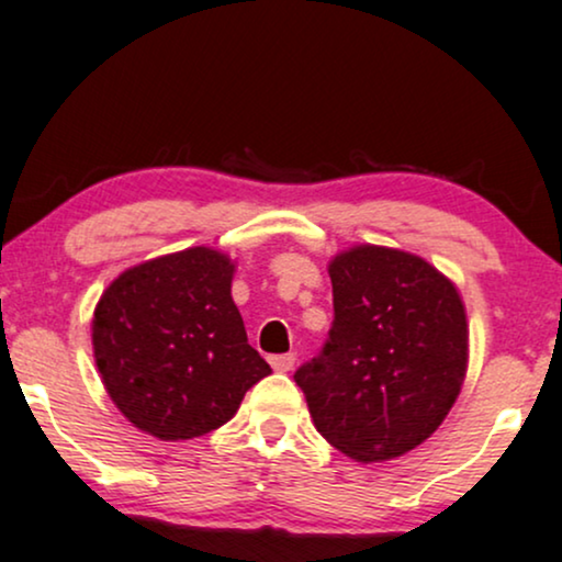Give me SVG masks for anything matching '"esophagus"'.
I'll return each mask as SVG.
<instances>
[{
	"label": "esophagus",
	"mask_w": 562,
	"mask_h": 562,
	"mask_svg": "<svg viewBox=\"0 0 562 562\" xmlns=\"http://www.w3.org/2000/svg\"><path fill=\"white\" fill-rule=\"evenodd\" d=\"M294 355L292 352H286V355H273V358H270V366H273V371H279V373H289L294 368Z\"/></svg>",
	"instance_id": "obj_1"
}]
</instances>
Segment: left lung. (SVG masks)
<instances>
[{"mask_svg": "<svg viewBox=\"0 0 562 562\" xmlns=\"http://www.w3.org/2000/svg\"><path fill=\"white\" fill-rule=\"evenodd\" d=\"M334 323L294 373L321 437L358 463L400 458L452 411L468 371L465 305L424 257L358 244L328 262Z\"/></svg>", "mask_w": 562, "mask_h": 562, "instance_id": "left-lung-1", "label": "left lung"}]
</instances>
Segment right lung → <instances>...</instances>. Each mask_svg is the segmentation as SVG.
Returning a JSON list of instances; mask_svg holds the SVG:
<instances>
[{
  "instance_id": "obj_1",
  "label": "right lung",
  "mask_w": 562,
  "mask_h": 562,
  "mask_svg": "<svg viewBox=\"0 0 562 562\" xmlns=\"http://www.w3.org/2000/svg\"><path fill=\"white\" fill-rule=\"evenodd\" d=\"M234 262L191 247L123 270L91 321L94 360L117 411L162 441L194 439L239 411L270 366L231 296Z\"/></svg>"
}]
</instances>
